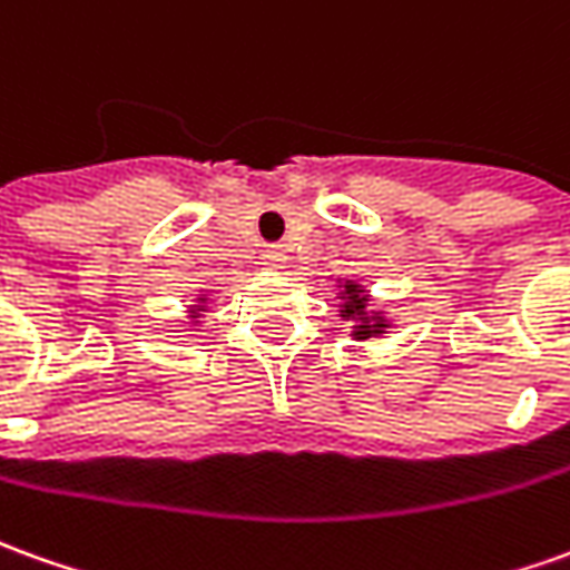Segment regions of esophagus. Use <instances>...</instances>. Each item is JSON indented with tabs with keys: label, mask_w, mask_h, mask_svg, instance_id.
Returning <instances> with one entry per match:
<instances>
[{
	"label": "esophagus",
	"mask_w": 570,
	"mask_h": 570,
	"mask_svg": "<svg viewBox=\"0 0 570 570\" xmlns=\"http://www.w3.org/2000/svg\"><path fill=\"white\" fill-rule=\"evenodd\" d=\"M262 262L268 265V268H284L286 262V249L281 244H272L265 253H262Z\"/></svg>",
	"instance_id": "esophagus-1"
}]
</instances>
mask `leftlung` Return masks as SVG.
Listing matches in <instances>:
<instances>
[{
  "label": "left lung",
  "instance_id": "obj_1",
  "mask_svg": "<svg viewBox=\"0 0 570 570\" xmlns=\"http://www.w3.org/2000/svg\"><path fill=\"white\" fill-rule=\"evenodd\" d=\"M342 298H345V305H342V317H357L361 321V326H354V336L357 340H370V336H376V333H382V317H376V321H370V317H364V308H367V298H364V289L357 284H345V293H342Z\"/></svg>",
  "mask_w": 570,
  "mask_h": 570
}]
</instances>
